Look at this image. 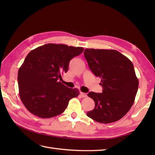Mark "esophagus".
Listing matches in <instances>:
<instances>
[{"label": "esophagus", "instance_id": "obj_1", "mask_svg": "<svg viewBox=\"0 0 155 155\" xmlns=\"http://www.w3.org/2000/svg\"><path fill=\"white\" fill-rule=\"evenodd\" d=\"M80 95H81V97H83V98L87 97V96L86 93H82V92H81V93H80Z\"/></svg>", "mask_w": 155, "mask_h": 155}]
</instances>
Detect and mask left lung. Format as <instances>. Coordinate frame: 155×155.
I'll return each instance as SVG.
<instances>
[{"mask_svg":"<svg viewBox=\"0 0 155 155\" xmlns=\"http://www.w3.org/2000/svg\"><path fill=\"white\" fill-rule=\"evenodd\" d=\"M84 57L93 74L101 79L103 93L90 92L95 103L87 115L101 123L120 120L134 103L139 80L129 59L115 50L86 48Z\"/></svg>","mask_w":155,"mask_h":155,"instance_id":"8db88e82","label":"left lung"}]
</instances>
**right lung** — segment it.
<instances>
[{
  "mask_svg": "<svg viewBox=\"0 0 155 155\" xmlns=\"http://www.w3.org/2000/svg\"><path fill=\"white\" fill-rule=\"evenodd\" d=\"M83 47L46 44L31 51L18 73L19 95L27 109L40 118L63 113L71 98L78 97L77 88L66 87L58 80L68 70L69 62L83 52Z\"/></svg>",
  "mask_w": 155,
  "mask_h": 155,
  "instance_id": "right-lung-1",
  "label": "right lung"
}]
</instances>
